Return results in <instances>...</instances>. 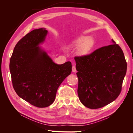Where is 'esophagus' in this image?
<instances>
[{
    "label": "esophagus",
    "instance_id": "obj_1",
    "mask_svg": "<svg viewBox=\"0 0 133 133\" xmlns=\"http://www.w3.org/2000/svg\"><path fill=\"white\" fill-rule=\"evenodd\" d=\"M76 68L75 66H72V71L73 72V73H75V72H76Z\"/></svg>",
    "mask_w": 133,
    "mask_h": 133
}]
</instances>
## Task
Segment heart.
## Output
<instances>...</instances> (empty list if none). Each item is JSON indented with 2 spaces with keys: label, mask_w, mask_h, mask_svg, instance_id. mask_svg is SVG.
Returning <instances> with one entry per match:
<instances>
[{
  "label": "heart",
  "mask_w": 133,
  "mask_h": 133,
  "mask_svg": "<svg viewBox=\"0 0 133 133\" xmlns=\"http://www.w3.org/2000/svg\"><path fill=\"white\" fill-rule=\"evenodd\" d=\"M73 46L79 47L78 53L79 55L84 56L90 53L94 46V41L92 38L88 36H83L79 38L73 43Z\"/></svg>",
  "instance_id": "b5f03b06"
}]
</instances>
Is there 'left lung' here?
Listing matches in <instances>:
<instances>
[{
    "label": "left lung",
    "mask_w": 133,
    "mask_h": 133,
    "mask_svg": "<svg viewBox=\"0 0 133 133\" xmlns=\"http://www.w3.org/2000/svg\"><path fill=\"white\" fill-rule=\"evenodd\" d=\"M89 55L75 57L80 101L90 109L102 108L118 97L127 73L123 51L111 39Z\"/></svg>",
    "instance_id": "1"
}]
</instances>
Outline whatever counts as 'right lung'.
I'll use <instances>...</instances> for the list:
<instances>
[{
    "label": "right lung",
    "instance_id": "obj_1",
    "mask_svg": "<svg viewBox=\"0 0 133 133\" xmlns=\"http://www.w3.org/2000/svg\"><path fill=\"white\" fill-rule=\"evenodd\" d=\"M44 28L28 33L16 44L9 69L13 87L18 95L38 108L53 103L60 84L71 72V63H54L39 45L45 41Z\"/></svg>",
    "mask_w": 133,
    "mask_h": 133
}]
</instances>
